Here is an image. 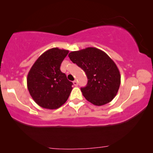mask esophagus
<instances>
[{"mask_svg":"<svg viewBox=\"0 0 153 153\" xmlns=\"http://www.w3.org/2000/svg\"><path fill=\"white\" fill-rule=\"evenodd\" d=\"M73 84H74V86H77V85H78V82H77V81L75 80L73 81Z\"/></svg>","mask_w":153,"mask_h":153,"instance_id":"esophagus-1","label":"esophagus"}]
</instances>
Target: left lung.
Returning <instances> with one entry per match:
<instances>
[{
  "mask_svg": "<svg viewBox=\"0 0 153 153\" xmlns=\"http://www.w3.org/2000/svg\"><path fill=\"white\" fill-rule=\"evenodd\" d=\"M68 56L85 72L88 83L81 91L88 101L102 106L116 97L120 85V74L116 63L105 52L87 47L70 52Z\"/></svg>",
  "mask_w": 153,
  "mask_h": 153,
  "instance_id": "left-lung-1",
  "label": "left lung"
}]
</instances>
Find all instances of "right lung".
I'll return each instance as SVG.
<instances>
[{"mask_svg":"<svg viewBox=\"0 0 153 153\" xmlns=\"http://www.w3.org/2000/svg\"><path fill=\"white\" fill-rule=\"evenodd\" d=\"M68 50L52 48L42 54L27 76V87L33 100L41 107L56 109L68 100L72 83L60 71Z\"/></svg>","mask_w":153,"mask_h":153,"instance_id":"right-lung-1","label":"right lung"}]
</instances>
